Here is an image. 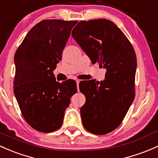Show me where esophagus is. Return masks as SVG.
I'll return each instance as SVG.
<instances>
[{"instance_id":"obj_1","label":"esophagus","mask_w":158,"mask_h":158,"mask_svg":"<svg viewBox=\"0 0 158 158\" xmlns=\"http://www.w3.org/2000/svg\"><path fill=\"white\" fill-rule=\"evenodd\" d=\"M77 82V91H79V83H80V80H77L76 81Z\"/></svg>"}]
</instances>
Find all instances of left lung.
Masks as SVG:
<instances>
[{
    "label": "left lung",
    "instance_id": "left-lung-1",
    "mask_svg": "<svg viewBox=\"0 0 158 158\" xmlns=\"http://www.w3.org/2000/svg\"><path fill=\"white\" fill-rule=\"evenodd\" d=\"M72 35L93 64L107 70L103 81L79 84L86 97L81 108L84 128L105 135L120 126L135 98V50L121 30L105 19L80 22Z\"/></svg>",
    "mask_w": 158,
    "mask_h": 158
}]
</instances>
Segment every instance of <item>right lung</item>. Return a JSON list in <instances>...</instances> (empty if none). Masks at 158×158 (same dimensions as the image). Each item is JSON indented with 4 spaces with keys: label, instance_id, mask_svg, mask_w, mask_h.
Instances as JSON below:
<instances>
[{
    "label": "right lung",
    "instance_id": "right-lung-1",
    "mask_svg": "<svg viewBox=\"0 0 158 158\" xmlns=\"http://www.w3.org/2000/svg\"><path fill=\"white\" fill-rule=\"evenodd\" d=\"M77 21L46 19L27 34L14 56V92L25 121L35 130L51 133L62 127L74 80L57 82L53 70Z\"/></svg>",
    "mask_w": 158,
    "mask_h": 158
}]
</instances>
